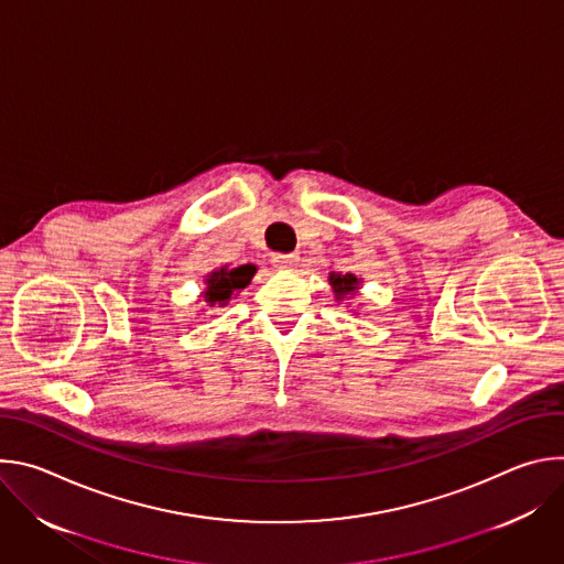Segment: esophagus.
<instances>
[{
  "mask_svg": "<svg viewBox=\"0 0 564 564\" xmlns=\"http://www.w3.org/2000/svg\"><path fill=\"white\" fill-rule=\"evenodd\" d=\"M272 263L276 270H290L299 263L296 254H272Z\"/></svg>",
  "mask_w": 564,
  "mask_h": 564,
  "instance_id": "34e87169",
  "label": "esophagus"
}]
</instances>
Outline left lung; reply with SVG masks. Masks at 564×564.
Here are the masks:
<instances>
[{
    "mask_svg": "<svg viewBox=\"0 0 564 564\" xmlns=\"http://www.w3.org/2000/svg\"><path fill=\"white\" fill-rule=\"evenodd\" d=\"M330 285L335 290V299L344 301V299H352L361 285V281L355 274H330Z\"/></svg>",
    "mask_w": 564,
    "mask_h": 564,
    "instance_id": "1",
    "label": "left lung"
}]
</instances>
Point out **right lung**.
I'll return each mask as SVG.
<instances>
[{
  "label": "right lung",
  "instance_id": "1",
  "mask_svg": "<svg viewBox=\"0 0 564 564\" xmlns=\"http://www.w3.org/2000/svg\"><path fill=\"white\" fill-rule=\"evenodd\" d=\"M257 268L254 265H240V268H220L214 270L207 279H205V292L203 299L207 303V307H225L240 290L246 285H250L252 276H254Z\"/></svg>",
  "mask_w": 564,
  "mask_h": 564
}]
</instances>
